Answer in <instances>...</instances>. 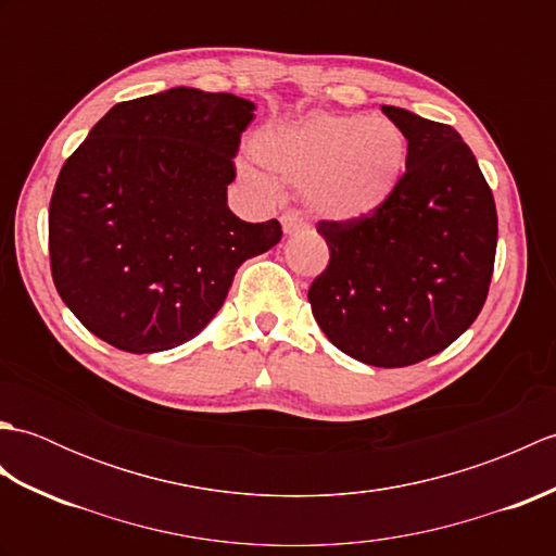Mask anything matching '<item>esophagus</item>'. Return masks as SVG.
<instances>
[{
  "mask_svg": "<svg viewBox=\"0 0 556 556\" xmlns=\"http://www.w3.org/2000/svg\"><path fill=\"white\" fill-rule=\"evenodd\" d=\"M279 222H281V231H285L287 236H293V233H301V231H305L308 229V224L303 222V217L299 215V212H285V215L279 217Z\"/></svg>",
  "mask_w": 556,
  "mask_h": 556,
  "instance_id": "esophagus-1",
  "label": "esophagus"
}]
</instances>
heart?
Instances as JSON below:
<instances>
[{
  "label": "heart",
  "mask_w": 556,
  "mask_h": 556,
  "mask_svg": "<svg viewBox=\"0 0 556 556\" xmlns=\"http://www.w3.org/2000/svg\"><path fill=\"white\" fill-rule=\"evenodd\" d=\"M253 155L263 167L303 188L315 215L351 224L377 215L399 191L408 167L401 128L380 116L311 114L260 131ZM251 184L260 174L243 167Z\"/></svg>",
  "instance_id": "1"
}]
</instances>
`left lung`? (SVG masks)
<instances>
[{
	"mask_svg": "<svg viewBox=\"0 0 556 556\" xmlns=\"http://www.w3.org/2000/svg\"><path fill=\"white\" fill-rule=\"evenodd\" d=\"M408 140L396 195L363 222H320L329 265L308 301L346 356L404 368L473 325L488 299L497 210L476 155L452 126L382 104Z\"/></svg>",
	"mask_w": 556,
	"mask_h": 556,
	"instance_id": "1",
	"label": "left lung"
}]
</instances>
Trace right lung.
I'll return each instance as SVG.
<instances>
[{
    "mask_svg": "<svg viewBox=\"0 0 556 556\" xmlns=\"http://www.w3.org/2000/svg\"><path fill=\"white\" fill-rule=\"evenodd\" d=\"M255 102L169 88L119 102L59 172L50 260L59 296L128 353L181 346L217 315L236 269L281 239L227 205Z\"/></svg>",
    "mask_w": 556,
    "mask_h": 556,
    "instance_id": "obj_1",
    "label": "right lung"
}]
</instances>
